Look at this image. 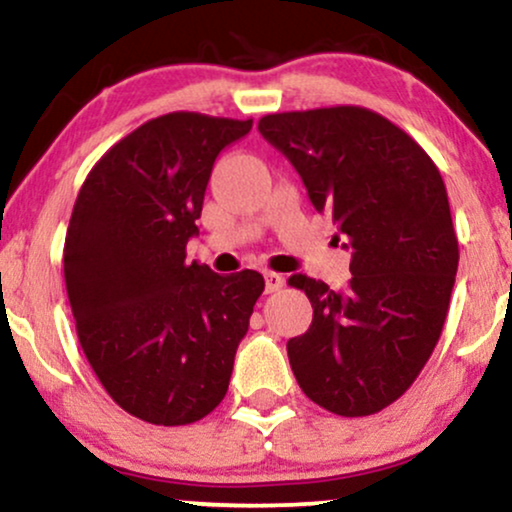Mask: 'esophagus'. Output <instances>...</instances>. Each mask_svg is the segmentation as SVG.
I'll return each instance as SVG.
<instances>
[{
  "mask_svg": "<svg viewBox=\"0 0 512 512\" xmlns=\"http://www.w3.org/2000/svg\"><path fill=\"white\" fill-rule=\"evenodd\" d=\"M283 283H286V278L276 274V271H267V274H264V290H267V293H276V290H281Z\"/></svg>",
  "mask_w": 512,
  "mask_h": 512,
  "instance_id": "34e87169",
  "label": "esophagus"
}]
</instances>
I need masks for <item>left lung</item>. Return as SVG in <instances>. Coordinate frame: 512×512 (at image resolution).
Returning a JSON list of instances; mask_svg holds the SVG:
<instances>
[{
  "label": "left lung",
  "mask_w": 512,
  "mask_h": 512,
  "mask_svg": "<svg viewBox=\"0 0 512 512\" xmlns=\"http://www.w3.org/2000/svg\"><path fill=\"white\" fill-rule=\"evenodd\" d=\"M257 129L352 250L345 290L288 278L314 307L309 331L288 340L297 385L338 416L383 411L428 364L449 312L458 238L442 174L404 129L361 106L271 113Z\"/></svg>",
  "instance_id": "left-lung-1"
}]
</instances>
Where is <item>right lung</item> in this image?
I'll list each match as a JSON object with an SVG mask.
<instances>
[{
  "label": "right lung",
  "instance_id": "add662e5",
  "mask_svg": "<svg viewBox=\"0 0 512 512\" xmlns=\"http://www.w3.org/2000/svg\"><path fill=\"white\" fill-rule=\"evenodd\" d=\"M252 120L167 113L92 167L70 217L63 276L77 338L115 404L153 425H189L229 390L262 274L186 264L217 155Z\"/></svg>",
  "mask_w": 512,
  "mask_h": 512
}]
</instances>
